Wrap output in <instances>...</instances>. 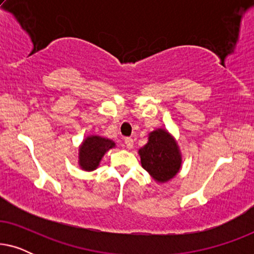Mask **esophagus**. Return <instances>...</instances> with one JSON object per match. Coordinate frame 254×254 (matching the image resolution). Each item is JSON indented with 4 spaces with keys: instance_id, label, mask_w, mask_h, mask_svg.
Instances as JSON below:
<instances>
[{
    "instance_id": "34e87169",
    "label": "esophagus",
    "mask_w": 254,
    "mask_h": 254,
    "mask_svg": "<svg viewBox=\"0 0 254 254\" xmlns=\"http://www.w3.org/2000/svg\"><path fill=\"white\" fill-rule=\"evenodd\" d=\"M125 144H126V148L128 149V150H129V149L133 148V145H134L133 138H131V137H126V138H125Z\"/></svg>"
}]
</instances>
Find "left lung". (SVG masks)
I'll use <instances>...</instances> for the list:
<instances>
[{"label": "left lung", "instance_id": "left-lung-1", "mask_svg": "<svg viewBox=\"0 0 254 254\" xmlns=\"http://www.w3.org/2000/svg\"><path fill=\"white\" fill-rule=\"evenodd\" d=\"M141 164L152 179L165 184L182 169L183 156L175 136L165 128H156L148 134V142L138 149Z\"/></svg>", "mask_w": 254, "mask_h": 254}]
</instances>
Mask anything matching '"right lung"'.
<instances>
[{
	"mask_svg": "<svg viewBox=\"0 0 254 254\" xmlns=\"http://www.w3.org/2000/svg\"><path fill=\"white\" fill-rule=\"evenodd\" d=\"M116 148V142L100 135H89L78 145V166L86 172L95 171L110 149Z\"/></svg>",
	"mask_w": 254,
	"mask_h": 254,
	"instance_id": "1",
	"label": "right lung"
}]
</instances>
